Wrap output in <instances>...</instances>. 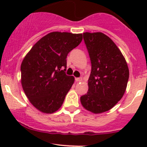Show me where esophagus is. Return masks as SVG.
<instances>
[{
	"mask_svg": "<svg viewBox=\"0 0 147 147\" xmlns=\"http://www.w3.org/2000/svg\"><path fill=\"white\" fill-rule=\"evenodd\" d=\"M75 80H76V82H82V78H75Z\"/></svg>",
	"mask_w": 147,
	"mask_h": 147,
	"instance_id": "obj_1",
	"label": "esophagus"
}]
</instances>
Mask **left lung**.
<instances>
[{"label": "left lung", "mask_w": 147, "mask_h": 147, "mask_svg": "<svg viewBox=\"0 0 147 147\" xmlns=\"http://www.w3.org/2000/svg\"><path fill=\"white\" fill-rule=\"evenodd\" d=\"M83 39L92 64L88 92L80 97L87 110L100 114L112 109L125 92L129 68L122 53L102 32H84Z\"/></svg>", "instance_id": "left-lung-1"}]
</instances>
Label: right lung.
Returning a JSON list of instances; mask_svg holds the SVG:
<instances>
[{
  "label": "right lung",
  "mask_w": 147,
  "mask_h": 147,
  "mask_svg": "<svg viewBox=\"0 0 147 147\" xmlns=\"http://www.w3.org/2000/svg\"><path fill=\"white\" fill-rule=\"evenodd\" d=\"M82 40V34L50 32L38 40L23 59L22 87L30 103L40 112L53 113L63 105L75 81L73 76L65 72L67 56Z\"/></svg>",
  "instance_id": "add662e5"
}]
</instances>
